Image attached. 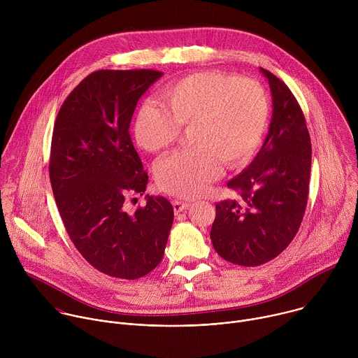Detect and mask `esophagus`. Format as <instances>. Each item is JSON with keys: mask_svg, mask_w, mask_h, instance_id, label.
Instances as JSON below:
<instances>
[{"mask_svg": "<svg viewBox=\"0 0 358 358\" xmlns=\"http://www.w3.org/2000/svg\"><path fill=\"white\" fill-rule=\"evenodd\" d=\"M189 207V202H185V201H178V199H176V201H173V208H174V213H181V211H184V210H187Z\"/></svg>", "mask_w": 358, "mask_h": 358, "instance_id": "1", "label": "esophagus"}]
</instances>
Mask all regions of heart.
<instances>
[{
	"mask_svg": "<svg viewBox=\"0 0 358 358\" xmlns=\"http://www.w3.org/2000/svg\"><path fill=\"white\" fill-rule=\"evenodd\" d=\"M166 108L140 106L134 136L140 147L160 152L189 130L195 145L162 160L156 170L159 187L171 195L191 198L206 192L221 174V162L243 166L258 150L269 120L264 87L252 79L221 72L188 75L163 93Z\"/></svg>",
	"mask_w": 358,
	"mask_h": 358,
	"instance_id": "obj_1",
	"label": "heart"
}]
</instances>
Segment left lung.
I'll return each instance as SVG.
<instances>
[{
	"mask_svg": "<svg viewBox=\"0 0 358 358\" xmlns=\"http://www.w3.org/2000/svg\"><path fill=\"white\" fill-rule=\"evenodd\" d=\"M272 92V120L253 162L228 187L241 201L215 206L211 228L214 249L241 266L264 265L293 241L309 196L312 144L304 115L290 89L261 68Z\"/></svg>",
	"mask_w": 358,
	"mask_h": 358,
	"instance_id": "1",
	"label": "left lung"
}]
</instances>
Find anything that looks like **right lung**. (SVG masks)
Listing matches in <instances>:
<instances>
[{
  "mask_svg": "<svg viewBox=\"0 0 358 358\" xmlns=\"http://www.w3.org/2000/svg\"><path fill=\"white\" fill-rule=\"evenodd\" d=\"M163 72L101 69L65 99L54 126L49 178L76 249L101 273L138 279L163 259L174 220L164 196L124 210L127 195L145 191L148 176L129 127L138 99Z\"/></svg>",
  "mask_w": 358,
  "mask_h": 358,
  "instance_id": "1",
  "label": "right lung"
}]
</instances>
